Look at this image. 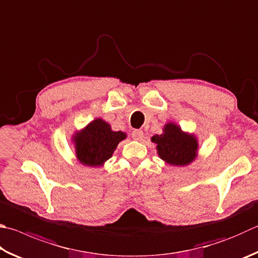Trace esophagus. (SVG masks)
Returning <instances> with one entry per match:
<instances>
[{
  "label": "esophagus",
  "mask_w": 258,
  "mask_h": 258,
  "mask_svg": "<svg viewBox=\"0 0 258 258\" xmlns=\"http://www.w3.org/2000/svg\"><path fill=\"white\" fill-rule=\"evenodd\" d=\"M132 138L135 141H141V140L144 138L143 131L142 130H134L132 132Z\"/></svg>",
  "instance_id": "obj_1"
}]
</instances>
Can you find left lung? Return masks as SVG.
<instances>
[{
  "label": "left lung",
  "instance_id": "left-lung-1",
  "mask_svg": "<svg viewBox=\"0 0 258 258\" xmlns=\"http://www.w3.org/2000/svg\"><path fill=\"white\" fill-rule=\"evenodd\" d=\"M151 141L157 144L159 157L169 165L186 166L198 156V141L194 135L184 133L174 123L166 124L163 133L154 135Z\"/></svg>",
  "mask_w": 258,
  "mask_h": 258
}]
</instances>
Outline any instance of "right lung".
Masks as SVG:
<instances>
[{
	"label": "right lung",
	"mask_w": 258,
	"mask_h": 258,
	"mask_svg": "<svg viewBox=\"0 0 258 258\" xmlns=\"http://www.w3.org/2000/svg\"><path fill=\"white\" fill-rule=\"evenodd\" d=\"M125 138V133L111 131L105 120L95 119L73 138L79 161L92 167L102 165L111 157L117 144Z\"/></svg>",
	"instance_id": "add662e5"
}]
</instances>
